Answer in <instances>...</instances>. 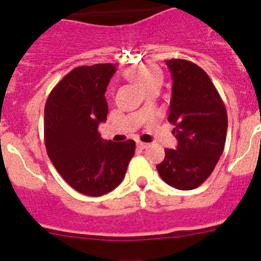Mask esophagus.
<instances>
[{"label": "esophagus", "mask_w": 261, "mask_h": 261, "mask_svg": "<svg viewBox=\"0 0 261 261\" xmlns=\"http://www.w3.org/2000/svg\"><path fill=\"white\" fill-rule=\"evenodd\" d=\"M138 146L140 147V149H146V147L149 146V144L143 143V141H139V143H138Z\"/></svg>", "instance_id": "esophagus-1"}]
</instances>
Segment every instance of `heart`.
Listing matches in <instances>:
<instances>
[{"mask_svg":"<svg viewBox=\"0 0 261 261\" xmlns=\"http://www.w3.org/2000/svg\"><path fill=\"white\" fill-rule=\"evenodd\" d=\"M130 80L135 81L139 86L143 87L145 91L151 88L152 86H162L163 75L158 67L151 64H143L138 67H133L126 72Z\"/></svg>","mask_w":261,"mask_h":261,"instance_id":"b5f03b06","label":"heart"}]
</instances>
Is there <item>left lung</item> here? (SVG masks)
Returning a JSON list of instances; mask_svg holds the SVG:
<instances>
[{"instance_id":"obj_1","label":"left lung","mask_w":261,"mask_h":261,"mask_svg":"<svg viewBox=\"0 0 261 261\" xmlns=\"http://www.w3.org/2000/svg\"><path fill=\"white\" fill-rule=\"evenodd\" d=\"M172 73L168 121L177 149H165L156 169L162 179L181 191L201 186L215 169L225 149L227 112L208 74L184 59L167 60Z\"/></svg>"}]
</instances>
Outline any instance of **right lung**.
Instances as JSON below:
<instances>
[{
  "instance_id": "obj_1",
  "label": "right lung",
  "mask_w": 261,
  "mask_h": 261,
  "mask_svg": "<svg viewBox=\"0 0 261 261\" xmlns=\"http://www.w3.org/2000/svg\"><path fill=\"white\" fill-rule=\"evenodd\" d=\"M116 65L94 64L70 70L50 92L44 111L49 159L80 193L98 197L115 189L135 154V141H105L98 125L107 120L106 92Z\"/></svg>"
}]
</instances>
